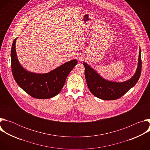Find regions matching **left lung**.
Instances as JSON below:
<instances>
[{"label":"left lung","instance_id":"obj_1","mask_svg":"<svg viewBox=\"0 0 150 150\" xmlns=\"http://www.w3.org/2000/svg\"><path fill=\"white\" fill-rule=\"evenodd\" d=\"M85 76L88 87L96 97L105 100H113L120 98L137 83L142 69L141 52L139 49L138 67L134 75L129 80L117 82L105 80L100 76L87 63L83 62Z\"/></svg>","mask_w":150,"mask_h":150}]
</instances>
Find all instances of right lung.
<instances>
[{
	"instance_id": "1",
	"label": "right lung",
	"mask_w": 150,
	"mask_h": 150,
	"mask_svg": "<svg viewBox=\"0 0 150 150\" xmlns=\"http://www.w3.org/2000/svg\"><path fill=\"white\" fill-rule=\"evenodd\" d=\"M16 38L11 48V68L13 78L19 86L33 98L46 99L57 95L62 90L67 78L78 63L74 59L66 62L46 74H35L25 70L18 60L15 44Z\"/></svg>"
}]
</instances>
